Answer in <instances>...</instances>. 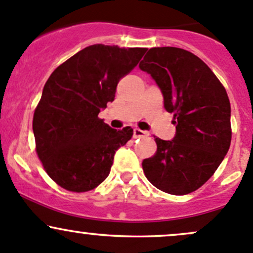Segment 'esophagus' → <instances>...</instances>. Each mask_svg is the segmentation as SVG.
<instances>
[{
  "instance_id": "1",
  "label": "esophagus",
  "mask_w": 253,
  "mask_h": 253,
  "mask_svg": "<svg viewBox=\"0 0 253 253\" xmlns=\"http://www.w3.org/2000/svg\"><path fill=\"white\" fill-rule=\"evenodd\" d=\"M147 136H149V133H148L147 131H142V129H139V128L133 129L134 138H142V137H147Z\"/></svg>"
}]
</instances>
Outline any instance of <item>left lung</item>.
<instances>
[{"instance_id": "left-lung-1", "label": "left lung", "mask_w": 253, "mask_h": 253, "mask_svg": "<svg viewBox=\"0 0 253 253\" xmlns=\"http://www.w3.org/2000/svg\"><path fill=\"white\" fill-rule=\"evenodd\" d=\"M139 68L162 89L176 125L172 141L154 137L157 152L143 160V171L163 192L187 195L213 176L230 147L228 94L211 68L183 48L152 47Z\"/></svg>"}]
</instances>
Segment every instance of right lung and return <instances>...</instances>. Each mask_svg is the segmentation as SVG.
<instances>
[{"mask_svg":"<svg viewBox=\"0 0 253 253\" xmlns=\"http://www.w3.org/2000/svg\"><path fill=\"white\" fill-rule=\"evenodd\" d=\"M147 48L96 44L58 66L44 85L33 117L35 150L46 174L65 190L86 192L109 176L115 152L133 134L111 128L99 112L114 101L119 81Z\"/></svg>","mask_w":253,"mask_h":253,"instance_id":"add662e5","label":"right lung"}]
</instances>
